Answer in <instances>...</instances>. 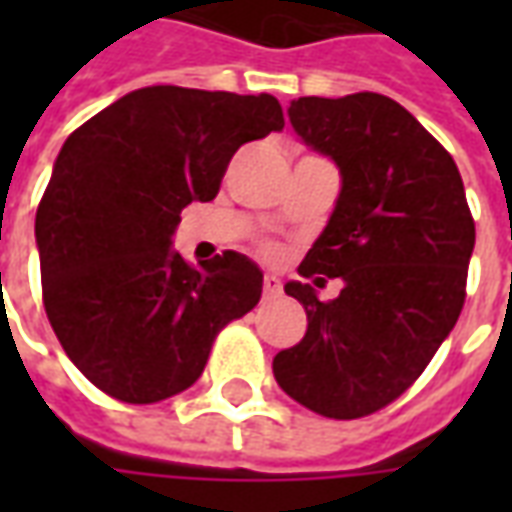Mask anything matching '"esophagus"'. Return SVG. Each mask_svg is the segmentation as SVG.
<instances>
[{
  "label": "esophagus",
  "instance_id": "esophagus-1",
  "mask_svg": "<svg viewBox=\"0 0 512 512\" xmlns=\"http://www.w3.org/2000/svg\"><path fill=\"white\" fill-rule=\"evenodd\" d=\"M279 293H282V282H279V277L266 274V277H263V296H266V299H277Z\"/></svg>",
  "mask_w": 512,
  "mask_h": 512
}]
</instances>
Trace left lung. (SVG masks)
<instances>
[{
	"instance_id": "left-lung-1",
	"label": "left lung",
	"mask_w": 512,
	"mask_h": 512,
	"mask_svg": "<svg viewBox=\"0 0 512 512\" xmlns=\"http://www.w3.org/2000/svg\"><path fill=\"white\" fill-rule=\"evenodd\" d=\"M288 117L343 186L299 266L312 285H285L307 334L274 356V378L321 417H367L417 381L458 321L474 219L450 153L392 98L310 95ZM326 276L344 282L332 302L314 290Z\"/></svg>"
}]
</instances>
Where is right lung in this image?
Segmentation results:
<instances>
[{
    "mask_svg": "<svg viewBox=\"0 0 512 512\" xmlns=\"http://www.w3.org/2000/svg\"><path fill=\"white\" fill-rule=\"evenodd\" d=\"M282 128L274 95L156 84L65 139L35 216L43 307L101 392L142 406L189 389L216 334L260 301L249 257L189 266L172 233L186 205L219 194L238 147Z\"/></svg>",
    "mask_w": 512,
    "mask_h": 512,
    "instance_id": "add662e5",
    "label": "right lung"
}]
</instances>
